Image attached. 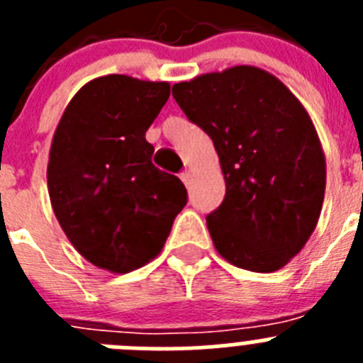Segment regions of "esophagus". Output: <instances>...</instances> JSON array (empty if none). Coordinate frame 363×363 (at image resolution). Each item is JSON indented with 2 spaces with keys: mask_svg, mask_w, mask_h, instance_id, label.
I'll list each match as a JSON object with an SVG mask.
<instances>
[{
  "mask_svg": "<svg viewBox=\"0 0 363 363\" xmlns=\"http://www.w3.org/2000/svg\"><path fill=\"white\" fill-rule=\"evenodd\" d=\"M179 178H182V182H184V184H185V187H189V185H191V182H192V174H191V172H184V174L179 176Z\"/></svg>",
  "mask_w": 363,
  "mask_h": 363,
  "instance_id": "esophagus-1",
  "label": "esophagus"
}]
</instances>
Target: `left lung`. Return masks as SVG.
<instances>
[{
    "instance_id": "obj_1",
    "label": "left lung",
    "mask_w": 363,
    "mask_h": 363,
    "mask_svg": "<svg viewBox=\"0 0 363 363\" xmlns=\"http://www.w3.org/2000/svg\"><path fill=\"white\" fill-rule=\"evenodd\" d=\"M172 96L211 136L225 178V198L207 216L216 251L247 271L285 267L311 238L325 194V154L309 112L252 65L174 83Z\"/></svg>"
}]
</instances>
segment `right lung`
Instances as JSON below:
<instances>
[{
	"instance_id": "obj_1",
	"label": "right lung",
	"mask_w": 363,
	"mask_h": 363,
	"mask_svg": "<svg viewBox=\"0 0 363 363\" xmlns=\"http://www.w3.org/2000/svg\"><path fill=\"white\" fill-rule=\"evenodd\" d=\"M169 96V82L101 76L72 96L54 130L50 205L74 249L104 271L125 274L156 258L187 203L145 140Z\"/></svg>"
}]
</instances>
